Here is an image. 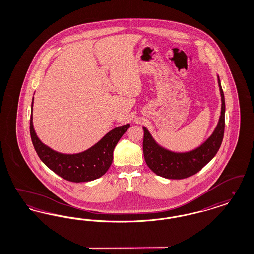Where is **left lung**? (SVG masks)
<instances>
[{
	"mask_svg": "<svg viewBox=\"0 0 254 254\" xmlns=\"http://www.w3.org/2000/svg\"><path fill=\"white\" fill-rule=\"evenodd\" d=\"M218 85L221 94V115L213 132L203 144L192 150L175 152L159 145L152 135L143 127V151L145 163L158 176L167 179H185L192 176L209 163L221 146L225 130V96L217 75Z\"/></svg>",
	"mask_w": 254,
	"mask_h": 254,
	"instance_id": "left-lung-1",
	"label": "left lung"
}]
</instances>
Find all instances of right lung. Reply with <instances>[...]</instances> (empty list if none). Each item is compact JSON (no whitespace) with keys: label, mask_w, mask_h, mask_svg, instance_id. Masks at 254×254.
Returning a JSON list of instances; mask_svg holds the SVG:
<instances>
[{"label":"right lung","mask_w":254,"mask_h":254,"mask_svg":"<svg viewBox=\"0 0 254 254\" xmlns=\"http://www.w3.org/2000/svg\"><path fill=\"white\" fill-rule=\"evenodd\" d=\"M34 99V98H33ZM33 99L30 115V136L42 162L57 175L74 183L93 181L103 176L113 160V150L130 124L117 127L85 151L66 154L53 150L37 136L33 127Z\"/></svg>","instance_id":"right-lung-1"}]
</instances>
